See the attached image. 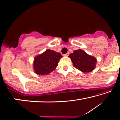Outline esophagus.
Here are the masks:
<instances>
[{"label": "esophagus", "mask_w": 120, "mask_h": 120, "mask_svg": "<svg viewBox=\"0 0 120 120\" xmlns=\"http://www.w3.org/2000/svg\"><path fill=\"white\" fill-rule=\"evenodd\" d=\"M69 54V53H67L66 54H64V56H68Z\"/></svg>", "instance_id": "obj_1"}]
</instances>
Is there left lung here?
<instances>
[{"mask_svg": "<svg viewBox=\"0 0 120 120\" xmlns=\"http://www.w3.org/2000/svg\"><path fill=\"white\" fill-rule=\"evenodd\" d=\"M68 56L71 58L74 67L82 72H90L96 67L97 62L96 58L87 54L82 49L75 50Z\"/></svg>", "mask_w": 120, "mask_h": 120, "instance_id": "left-lung-1", "label": "left lung"}]
</instances>
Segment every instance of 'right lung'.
I'll use <instances>...</instances> for the list:
<instances>
[{
    "label": "right lung",
    "instance_id": "obj_1",
    "mask_svg": "<svg viewBox=\"0 0 120 120\" xmlns=\"http://www.w3.org/2000/svg\"><path fill=\"white\" fill-rule=\"evenodd\" d=\"M62 57L60 53L48 49L35 57L33 62L34 71L38 75H48L55 70Z\"/></svg>",
    "mask_w": 120,
    "mask_h": 120
}]
</instances>
